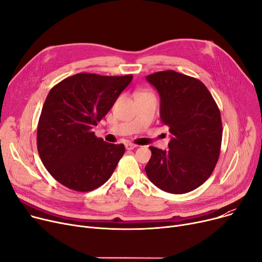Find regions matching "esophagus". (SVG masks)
<instances>
[{
  "instance_id": "esophagus-1",
  "label": "esophagus",
  "mask_w": 262,
  "mask_h": 262,
  "mask_svg": "<svg viewBox=\"0 0 262 262\" xmlns=\"http://www.w3.org/2000/svg\"><path fill=\"white\" fill-rule=\"evenodd\" d=\"M137 146H138V145H136V144H134V143H130V142H128V143H126V144H125V147H126V149H134V148H136Z\"/></svg>"
}]
</instances>
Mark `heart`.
<instances>
[{"label":"heart","instance_id":"b5f03b06","mask_svg":"<svg viewBox=\"0 0 262 262\" xmlns=\"http://www.w3.org/2000/svg\"><path fill=\"white\" fill-rule=\"evenodd\" d=\"M142 94H148V93H139L138 95H142Z\"/></svg>","mask_w":262,"mask_h":262}]
</instances>
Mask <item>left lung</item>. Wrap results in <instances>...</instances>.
<instances>
[{"label":"left lung","mask_w":262,"mask_h":262,"mask_svg":"<svg viewBox=\"0 0 262 262\" xmlns=\"http://www.w3.org/2000/svg\"><path fill=\"white\" fill-rule=\"evenodd\" d=\"M160 95V118L172 135L169 149L149 146L148 180L161 190L183 194L208 180L222 142L220 109L201 80L173 70L146 76Z\"/></svg>","instance_id":"obj_1"}]
</instances>
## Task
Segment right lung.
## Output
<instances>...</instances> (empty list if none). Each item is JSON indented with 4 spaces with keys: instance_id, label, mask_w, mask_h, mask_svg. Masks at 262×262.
<instances>
[{
    "instance_id": "1",
    "label": "right lung",
    "mask_w": 262,
    "mask_h": 262,
    "mask_svg": "<svg viewBox=\"0 0 262 262\" xmlns=\"http://www.w3.org/2000/svg\"><path fill=\"white\" fill-rule=\"evenodd\" d=\"M133 75L77 73L55 85L37 126V148L43 166L58 183L79 192L105 184L125 152L124 144L94 135Z\"/></svg>"
}]
</instances>
